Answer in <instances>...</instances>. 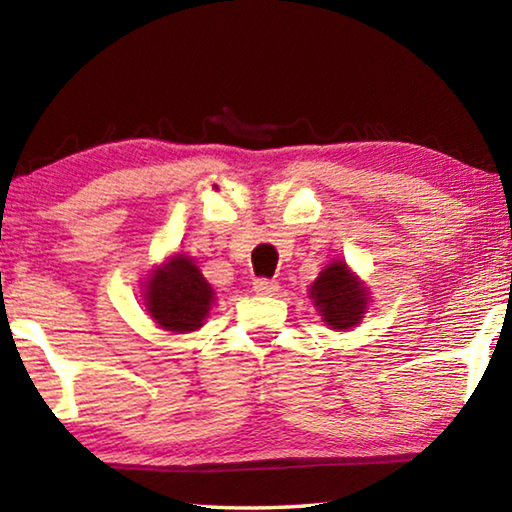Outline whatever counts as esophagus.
Returning <instances> with one entry per match:
<instances>
[{
  "instance_id": "obj_1",
  "label": "esophagus",
  "mask_w": 512,
  "mask_h": 512,
  "mask_svg": "<svg viewBox=\"0 0 512 512\" xmlns=\"http://www.w3.org/2000/svg\"><path fill=\"white\" fill-rule=\"evenodd\" d=\"M253 289L255 293H259V296H275V293L280 291V284L275 280H266V277H262V280L253 282Z\"/></svg>"
}]
</instances>
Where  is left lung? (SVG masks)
Segmentation results:
<instances>
[{
	"mask_svg": "<svg viewBox=\"0 0 512 512\" xmlns=\"http://www.w3.org/2000/svg\"><path fill=\"white\" fill-rule=\"evenodd\" d=\"M368 287L354 275L345 262H332L320 271L311 284V300L332 329H350L361 323L368 307Z\"/></svg>",
	"mask_w": 512,
	"mask_h": 512,
	"instance_id": "obj_1",
	"label": "left lung"
}]
</instances>
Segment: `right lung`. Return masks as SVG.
<instances>
[{
    "label": "right lung",
    "instance_id": "obj_1",
    "mask_svg": "<svg viewBox=\"0 0 512 512\" xmlns=\"http://www.w3.org/2000/svg\"><path fill=\"white\" fill-rule=\"evenodd\" d=\"M144 287L146 311L167 332H194L210 314L214 289L192 257L173 255L167 264L155 268Z\"/></svg>",
    "mask_w": 512,
    "mask_h": 512
}]
</instances>
